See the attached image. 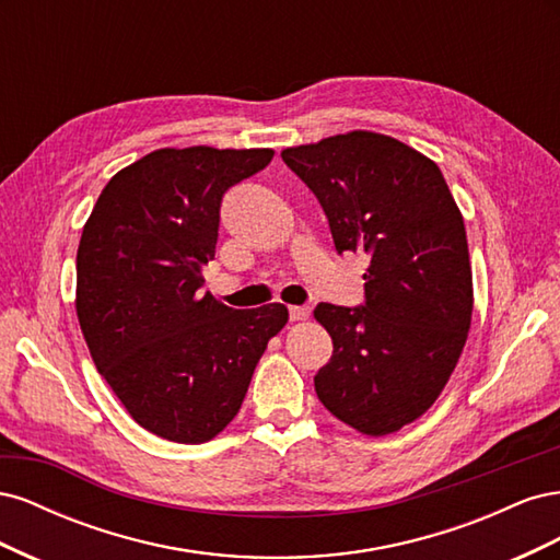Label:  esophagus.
Masks as SVG:
<instances>
[{
  "mask_svg": "<svg viewBox=\"0 0 560 560\" xmlns=\"http://www.w3.org/2000/svg\"><path fill=\"white\" fill-rule=\"evenodd\" d=\"M311 317V308H306V306H290V319L292 322H303V319H308Z\"/></svg>",
  "mask_w": 560,
  "mask_h": 560,
  "instance_id": "obj_1",
  "label": "esophagus"
}]
</instances>
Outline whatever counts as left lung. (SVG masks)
<instances>
[{
    "mask_svg": "<svg viewBox=\"0 0 560 560\" xmlns=\"http://www.w3.org/2000/svg\"><path fill=\"white\" fill-rule=\"evenodd\" d=\"M329 219L336 252H366V303H319L334 341L315 376L325 409L369 436L399 432L442 395L474 308L460 208L439 165L389 135L350 130L282 149Z\"/></svg>",
    "mask_w": 560,
    "mask_h": 560,
    "instance_id": "left-lung-1",
    "label": "left lung"
}]
</instances>
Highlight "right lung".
<instances>
[{
	"mask_svg": "<svg viewBox=\"0 0 560 560\" xmlns=\"http://www.w3.org/2000/svg\"><path fill=\"white\" fill-rule=\"evenodd\" d=\"M273 149H156L118 171L83 224L77 317L100 374L132 420L206 444L238 416L254 369L290 319L282 303L235 311L210 292L219 206Z\"/></svg>",
	"mask_w": 560,
	"mask_h": 560,
	"instance_id": "right-lung-1",
	"label": "right lung"
}]
</instances>
